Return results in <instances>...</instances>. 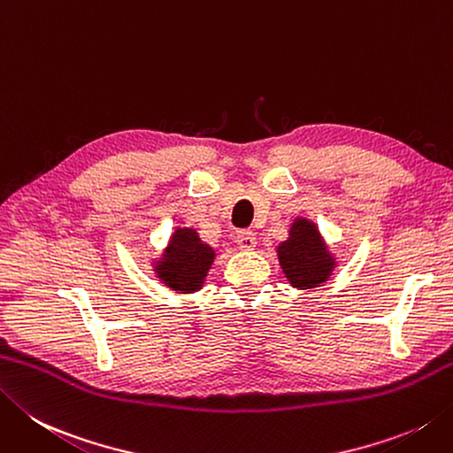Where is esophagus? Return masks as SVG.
<instances>
[{"label": "esophagus", "mask_w": 453, "mask_h": 453, "mask_svg": "<svg viewBox=\"0 0 453 453\" xmlns=\"http://www.w3.org/2000/svg\"><path fill=\"white\" fill-rule=\"evenodd\" d=\"M235 242H237V245H239V250H243V251H253L255 247H257V237H255V234L245 232V229H243V232L237 234Z\"/></svg>", "instance_id": "esophagus-1"}]
</instances>
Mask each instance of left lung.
Here are the masks:
<instances>
[{
	"mask_svg": "<svg viewBox=\"0 0 453 453\" xmlns=\"http://www.w3.org/2000/svg\"><path fill=\"white\" fill-rule=\"evenodd\" d=\"M277 257L290 287L298 290L322 287L338 267L320 229L303 216L292 219L288 237L277 245Z\"/></svg>",
	"mask_w": 453,
	"mask_h": 453,
	"instance_id": "8db88e82",
	"label": "left lung"
}]
</instances>
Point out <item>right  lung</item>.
I'll use <instances>...</instances> for the list:
<instances>
[{"instance_id":"1","label":"right lung","mask_w":453,"mask_h":453,"mask_svg":"<svg viewBox=\"0 0 453 453\" xmlns=\"http://www.w3.org/2000/svg\"><path fill=\"white\" fill-rule=\"evenodd\" d=\"M216 250L202 242L194 227H176L163 253L153 259L157 279L166 288L192 295L206 285V277L216 261Z\"/></svg>"}]
</instances>
